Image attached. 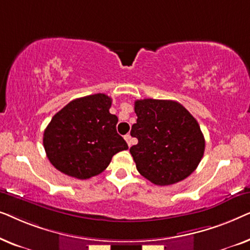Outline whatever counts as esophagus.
<instances>
[{"instance_id":"34e87169","label":"esophagus","mask_w":250,"mask_h":250,"mask_svg":"<svg viewBox=\"0 0 250 250\" xmlns=\"http://www.w3.org/2000/svg\"><path fill=\"white\" fill-rule=\"evenodd\" d=\"M125 140H126V142H127V145H128V146H132V143H133L132 136H131V135H129V134H126V135H125Z\"/></svg>"}]
</instances>
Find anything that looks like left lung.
<instances>
[{"mask_svg":"<svg viewBox=\"0 0 250 250\" xmlns=\"http://www.w3.org/2000/svg\"><path fill=\"white\" fill-rule=\"evenodd\" d=\"M138 119L131 135L138 145L129 152L136 169L157 186L187 179L199 165L205 138L192 115L173 100L143 99L134 102Z\"/></svg>","mask_w":250,"mask_h":250,"instance_id":"obj_1","label":"left lung"}]
</instances>
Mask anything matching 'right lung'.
Here are the masks:
<instances>
[{
  "instance_id": "add662e5",
  "label": "right lung",
  "mask_w": 250,
  "mask_h": 250,
  "mask_svg": "<svg viewBox=\"0 0 250 250\" xmlns=\"http://www.w3.org/2000/svg\"><path fill=\"white\" fill-rule=\"evenodd\" d=\"M111 98L104 93L78 98L58 111L44 131L50 163L68 176L86 180L107 168L112 156L127 150L116 131L118 118L109 112Z\"/></svg>"
}]
</instances>
